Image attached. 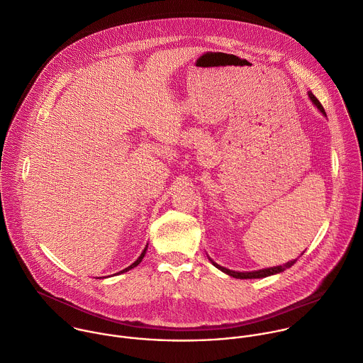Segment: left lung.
Listing matches in <instances>:
<instances>
[{
    "mask_svg": "<svg viewBox=\"0 0 363 363\" xmlns=\"http://www.w3.org/2000/svg\"><path fill=\"white\" fill-rule=\"evenodd\" d=\"M308 96H310V99H311V101L318 107V110L327 117V114H325V110H324V107L321 106V103H320V100L310 91L308 93ZM303 255V253H301ZM211 262H212V264L216 267V269H219L220 272H223V273H226L228 276H230V277H235V279H263V277H269V276H273V274H279V273H281V272H284L286 269H289V267H291L294 263H296V260H291V262H289V263H286V264H283V266H276V267H270V269H263V270H256V272H233V270H229V269H226V267H222V266H219L218 263H215L212 259H209Z\"/></svg>",
    "mask_w": 363,
    "mask_h": 363,
    "instance_id": "obj_1",
    "label": "left lung"
}]
</instances>
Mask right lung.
<instances>
[{
    "label": "right lung",
    "mask_w": 363,
    "mask_h": 363,
    "mask_svg": "<svg viewBox=\"0 0 363 363\" xmlns=\"http://www.w3.org/2000/svg\"><path fill=\"white\" fill-rule=\"evenodd\" d=\"M147 247H148V246H145V249H144V250H143V253H141V255H140V257H138V259H137V260H135V262H134V263H133V264H131V266H128V267H127V269H124V270H121V272H120V273H125V272H128V270H131V269H134V267H135V266H138V264H140V263H141V260H143V257H144V256H145V252H147ZM120 273H117V274H120Z\"/></svg>",
    "instance_id": "right-lung-1"
}]
</instances>
